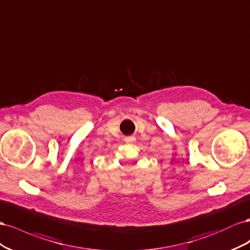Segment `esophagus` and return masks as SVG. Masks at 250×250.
I'll use <instances>...</instances> for the list:
<instances>
[{
	"instance_id": "34e87169",
	"label": "esophagus",
	"mask_w": 250,
	"mask_h": 250,
	"mask_svg": "<svg viewBox=\"0 0 250 250\" xmlns=\"http://www.w3.org/2000/svg\"><path fill=\"white\" fill-rule=\"evenodd\" d=\"M125 141L126 142V144H132V142L135 141V138L134 137H125Z\"/></svg>"
}]
</instances>
